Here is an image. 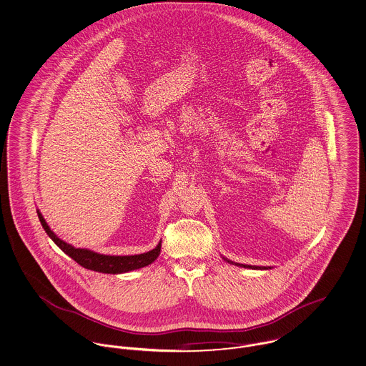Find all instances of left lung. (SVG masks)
Returning <instances> with one entry per match:
<instances>
[{
  "label": "left lung",
  "instance_id": "8db88e82",
  "mask_svg": "<svg viewBox=\"0 0 366 366\" xmlns=\"http://www.w3.org/2000/svg\"><path fill=\"white\" fill-rule=\"evenodd\" d=\"M223 259H224V261H227L229 264H233V265H237V267H242V268H248V269H271V267H257V265H244V264H237V262H233V261H230V259H227V258H224V257H223Z\"/></svg>",
  "mask_w": 366,
  "mask_h": 366
}]
</instances>
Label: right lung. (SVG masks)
I'll use <instances>...</instances> for the list:
<instances>
[{"label":"right lung","instance_id":"1","mask_svg":"<svg viewBox=\"0 0 366 366\" xmlns=\"http://www.w3.org/2000/svg\"><path fill=\"white\" fill-rule=\"evenodd\" d=\"M36 212H38V216L41 220V227L44 229L47 236L63 252H66L77 264H80L86 269H91L95 272H102V274H124V272H130V271L150 265L160 255L162 242L157 244L156 248H153L147 252H143V254H137V255H105V254H99V252H95L88 248H77V247L59 239L53 233V230H50V227L47 226L41 212L39 210H36Z\"/></svg>","mask_w":366,"mask_h":366}]
</instances>
